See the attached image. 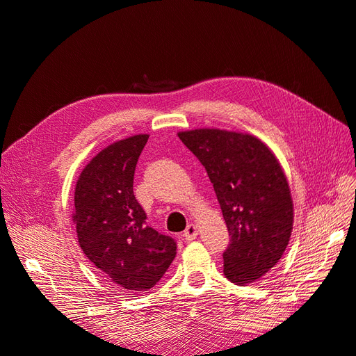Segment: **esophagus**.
Returning a JSON list of instances; mask_svg holds the SVG:
<instances>
[{
	"label": "esophagus",
	"instance_id": "1",
	"mask_svg": "<svg viewBox=\"0 0 356 356\" xmlns=\"http://www.w3.org/2000/svg\"><path fill=\"white\" fill-rule=\"evenodd\" d=\"M197 227L195 224H188L187 225V229L184 230V233H182V238H184L187 242H190V241H193V239H196V236H197Z\"/></svg>",
	"mask_w": 356,
	"mask_h": 356
}]
</instances>
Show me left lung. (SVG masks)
I'll use <instances>...</instances> for the list:
<instances>
[{"label":"left lung","mask_w":356,"mask_h":356,"mask_svg":"<svg viewBox=\"0 0 356 356\" xmlns=\"http://www.w3.org/2000/svg\"><path fill=\"white\" fill-rule=\"evenodd\" d=\"M178 136L207 169L227 224L225 277L236 285L257 281L281 260L293 232L294 207L281 163L250 134L195 129Z\"/></svg>","instance_id":"left-lung-1"}]
</instances>
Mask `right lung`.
<instances>
[{"label": "right lung", "instance_id": "add662e5", "mask_svg": "<svg viewBox=\"0 0 356 356\" xmlns=\"http://www.w3.org/2000/svg\"><path fill=\"white\" fill-rule=\"evenodd\" d=\"M148 135L129 136L84 166L74 193V224L86 257L122 291L153 288L177 255V242L145 222L134 175Z\"/></svg>", "mask_w": 356, "mask_h": 356}]
</instances>
